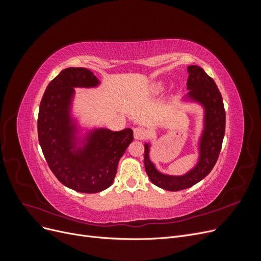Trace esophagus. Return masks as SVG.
Here are the masks:
<instances>
[{
	"mask_svg": "<svg viewBox=\"0 0 261 261\" xmlns=\"http://www.w3.org/2000/svg\"><path fill=\"white\" fill-rule=\"evenodd\" d=\"M148 136V133L145 128H141V127H136L134 129V137L135 139H139V140H143Z\"/></svg>",
	"mask_w": 261,
	"mask_h": 261,
	"instance_id": "34e87169",
	"label": "esophagus"
}]
</instances>
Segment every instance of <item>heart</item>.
<instances>
[{"label":"heart","mask_w":261,"mask_h":261,"mask_svg":"<svg viewBox=\"0 0 261 261\" xmlns=\"http://www.w3.org/2000/svg\"><path fill=\"white\" fill-rule=\"evenodd\" d=\"M160 86H161V84H155V85L153 86V89H154V90H155V89H159Z\"/></svg>","instance_id":"b5f03b06"}]
</instances>
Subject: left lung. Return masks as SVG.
Returning <instances> with one entry per match:
<instances>
[{"instance_id":"obj_1","label":"left lung","mask_w":261,"mask_h":261,"mask_svg":"<svg viewBox=\"0 0 261 261\" xmlns=\"http://www.w3.org/2000/svg\"><path fill=\"white\" fill-rule=\"evenodd\" d=\"M188 98L204 109L203 130L199 140V160L196 167L180 176L165 175L158 171L149 159V144H145V169L155 186L170 192H177L197 184L206 177L219 158L225 132V110L218 87L204 70L197 66L187 67Z\"/></svg>"}]
</instances>
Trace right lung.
<instances>
[{"mask_svg": "<svg viewBox=\"0 0 261 261\" xmlns=\"http://www.w3.org/2000/svg\"><path fill=\"white\" fill-rule=\"evenodd\" d=\"M100 84L89 69L68 67L46 87L38 115V138L53 174L63 185L94 194L112 185L118 161L133 141L132 128H96L77 147L76 125L70 117L75 87Z\"/></svg>", "mask_w": 261, "mask_h": 261, "instance_id": "1", "label": "right lung"}]
</instances>
